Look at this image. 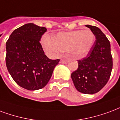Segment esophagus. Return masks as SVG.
I'll return each mask as SVG.
<instances>
[{
    "label": "esophagus",
    "mask_w": 120,
    "mask_h": 120,
    "mask_svg": "<svg viewBox=\"0 0 120 120\" xmlns=\"http://www.w3.org/2000/svg\"><path fill=\"white\" fill-rule=\"evenodd\" d=\"M67 62V60H64V59H62V60H60V63L61 64H66Z\"/></svg>",
    "instance_id": "esophagus-1"
}]
</instances>
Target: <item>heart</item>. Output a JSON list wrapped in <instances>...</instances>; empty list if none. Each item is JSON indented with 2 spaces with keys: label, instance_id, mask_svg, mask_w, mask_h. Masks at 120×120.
Masks as SVG:
<instances>
[{
  "label": "heart",
  "instance_id": "obj_1",
  "mask_svg": "<svg viewBox=\"0 0 120 120\" xmlns=\"http://www.w3.org/2000/svg\"><path fill=\"white\" fill-rule=\"evenodd\" d=\"M94 40L95 36L91 30H79L58 33L54 39L46 35L42 39V44L45 50L52 55L69 51L74 56L80 58L88 53Z\"/></svg>",
  "mask_w": 120,
  "mask_h": 120
}]
</instances>
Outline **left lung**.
I'll list each match as a JSON object with an SVG mask.
<instances>
[{"mask_svg":"<svg viewBox=\"0 0 120 120\" xmlns=\"http://www.w3.org/2000/svg\"><path fill=\"white\" fill-rule=\"evenodd\" d=\"M96 40L86 57L78 60V69L71 78L78 92L94 94L99 92L109 79L112 69L111 45L105 34L95 26L86 25Z\"/></svg>","mask_w":120,"mask_h":120,"instance_id":"obj_1","label":"left lung"}]
</instances>
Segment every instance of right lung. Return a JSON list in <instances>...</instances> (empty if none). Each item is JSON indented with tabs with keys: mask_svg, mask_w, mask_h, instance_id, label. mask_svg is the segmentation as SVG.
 I'll return each mask as SVG.
<instances>
[{
	"mask_svg": "<svg viewBox=\"0 0 120 120\" xmlns=\"http://www.w3.org/2000/svg\"><path fill=\"white\" fill-rule=\"evenodd\" d=\"M46 28L27 23L13 31L6 42L7 69L15 82L28 90L44 88L60 60L44 55L39 41Z\"/></svg>",
	"mask_w": 120,
	"mask_h": 120,
	"instance_id": "1",
	"label": "right lung"
}]
</instances>
